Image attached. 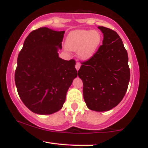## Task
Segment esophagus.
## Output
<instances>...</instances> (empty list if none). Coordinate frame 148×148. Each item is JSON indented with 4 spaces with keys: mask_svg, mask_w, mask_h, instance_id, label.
<instances>
[{
    "mask_svg": "<svg viewBox=\"0 0 148 148\" xmlns=\"http://www.w3.org/2000/svg\"><path fill=\"white\" fill-rule=\"evenodd\" d=\"M75 67H76V70L78 71L80 69V67H81V64H80L79 62H76V65H75Z\"/></svg>",
    "mask_w": 148,
    "mask_h": 148,
    "instance_id": "34e87169",
    "label": "esophagus"
}]
</instances>
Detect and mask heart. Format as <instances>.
<instances>
[{"label": "heart", "instance_id": "1", "mask_svg": "<svg viewBox=\"0 0 148 148\" xmlns=\"http://www.w3.org/2000/svg\"><path fill=\"white\" fill-rule=\"evenodd\" d=\"M101 41V34L97 30H76L69 34L66 45L69 50L78 51L81 60H88L95 54Z\"/></svg>", "mask_w": 148, "mask_h": 148}]
</instances>
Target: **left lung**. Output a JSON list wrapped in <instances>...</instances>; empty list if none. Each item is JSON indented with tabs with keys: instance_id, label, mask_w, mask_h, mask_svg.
Returning <instances> with one entry per match:
<instances>
[{
	"instance_id": "left-lung-1",
	"label": "left lung",
	"mask_w": 148,
	"mask_h": 148,
	"mask_svg": "<svg viewBox=\"0 0 148 148\" xmlns=\"http://www.w3.org/2000/svg\"><path fill=\"white\" fill-rule=\"evenodd\" d=\"M103 35L102 45L78 72L82 80L84 101L95 111L112 109L123 99L130 79L128 55L114 30L98 26Z\"/></svg>"
}]
</instances>
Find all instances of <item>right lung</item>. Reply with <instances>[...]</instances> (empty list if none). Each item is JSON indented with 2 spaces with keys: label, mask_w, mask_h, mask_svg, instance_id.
Here are the masks:
<instances>
[{
  "label": "right lung",
  "mask_w": 148,
  "mask_h": 148,
  "mask_svg": "<svg viewBox=\"0 0 148 148\" xmlns=\"http://www.w3.org/2000/svg\"><path fill=\"white\" fill-rule=\"evenodd\" d=\"M64 34L47 27L33 30L18 53L14 76L18 94L25 106L37 114L60 110L77 76L75 60L59 58Z\"/></svg>",
  "instance_id": "1"
}]
</instances>
